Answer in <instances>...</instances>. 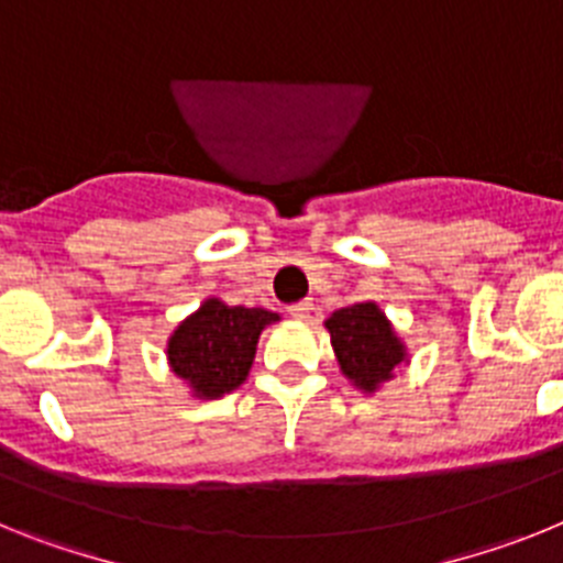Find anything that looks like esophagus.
Instances as JSON below:
<instances>
[{"instance_id":"obj_1","label":"esophagus","mask_w":563,"mask_h":563,"mask_svg":"<svg viewBox=\"0 0 563 563\" xmlns=\"http://www.w3.org/2000/svg\"><path fill=\"white\" fill-rule=\"evenodd\" d=\"M287 312H290L296 321H307V318L312 316V301H298V305H290L287 307Z\"/></svg>"}]
</instances>
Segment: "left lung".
<instances>
[{
    "instance_id": "obj_1",
    "label": "left lung",
    "mask_w": 563,
    "mask_h": 563,
    "mask_svg": "<svg viewBox=\"0 0 563 563\" xmlns=\"http://www.w3.org/2000/svg\"><path fill=\"white\" fill-rule=\"evenodd\" d=\"M330 330L338 366L355 389L375 395L391 380L397 366L406 363V343L395 335V327L375 301L341 307L324 321Z\"/></svg>"
}]
</instances>
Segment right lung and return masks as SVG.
Instances as JSON below:
<instances>
[{"label": "right lung", "instance_id": "add662e5", "mask_svg": "<svg viewBox=\"0 0 563 563\" xmlns=\"http://www.w3.org/2000/svg\"><path fill=\"white\" fill-rule=\"evenodd\" d=\"M276 321L278 312L262 307H231L220 298H206L168 338V366L200 400L231 395L247 380L262 330Z\"/></svg>", "mask_w": 563, "mask_h": 563}]
</instances>
